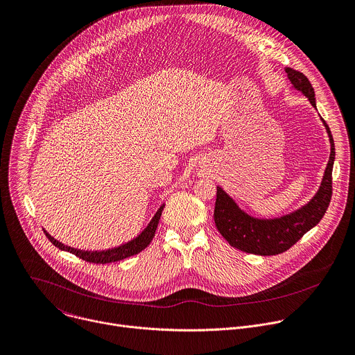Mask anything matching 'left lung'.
Listing matches in <instances>:
<instances>
[{
	"label": "left lung",
	"instance_id": "8db88e82",
	"mask_svg": "<svg viewBox=\"0 0 355 355\" xmlns=\"http://www.w3.org/2000/svg\"><path fill=\"white\" fill-rule=\"evenodd\" d=\"M290 82L302 92L316 107L315 92L308 78L293 68H286ZM323 121V118H322ZM330 141V157L318 193L297 211L273 220H261L244 213L235 202L217 187L214 223L225 241L243 252L262 257L279 255L290 250L302 235L315 227L324 216L331 199V171L334 163V142L327 124L323 121Z\"/></svg>",
	"mask_w": 355,
	"mask_h": 355
}]
</instances>
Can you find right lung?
<instances>
[{
  "instance_id": "1",
  "label": "right lung",
  "mask_w": 355,
  "mask_h": 355,
  "mask_svg": "<svg viewBox=\"0 0 355 355\" xmlns=\"http://www.w3.org/2000/svg\"><path fill=\"white\" fill-rule=\"evenodd\" d=\"M163 209H164V205L160 206V209L156 211L155 217L150 220L148 227L138 235L137 239L131 240L127 244H123L120 247H115V248H111V250H105V251L75 250V248H71V247L64 245L60 241L54 240L47 231H44V234H46V237L51 241V244L55 245L57 248H60L61 251H68V252L73 254L75 257H78V258H80L86 262H90V263H103V265L104 263H111V262H116V261H121V259L134 257V255L139 254L141 251H144L150 244V241L155 237V232H156V228H157V224H159Z\"/></svg>"
}]
</instances>
